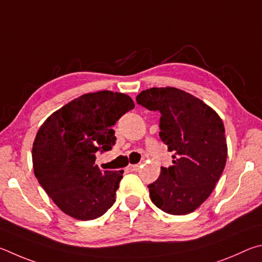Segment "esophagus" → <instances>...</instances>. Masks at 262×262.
<instances>
[{
	"mask_svg": "<svg viewBox=\"0 0 262 262\" xmlns=\"http://www.w3.org/2000/svg\"><path fill=\"white\" fill-rule=\"evenodd\" d=\"M139 168H140L139 164H130V166H128V170H131V171H138Z\"/></svg>",
	"mask_w": 262,
	"mask_h": 262,
	"instance_id": "obj_1",
	"label": "esophagus"
}]
</instances>
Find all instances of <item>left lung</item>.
<instances>
[{
  "instance_id": "8db88e82",
  "label": "left lung",
  "mask_w": 262,
  "mask_h": 262,
  "mask_svg": "<svg viewBox=\"0 0 262 262\" xmlns=\"http://www.w3.org/2000/svg\"><path fill=\"white\" fill-rule=\"evenodd\" d=\"M137 102L159 112L160 138L173 152L148 185L152 203L171 215H186L212 193L226 167L228 147L221 117L203 100L176 87H152Z\"/></svg>"
}]
</instances>
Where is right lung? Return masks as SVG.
Masks as SVG:
<instances>
[{"mask_svg":"<svg viewBox=\"0 0 262 262\" xmlns=\"http://www.w3.org/2000/svg\"><path fill=\"white\" fill-rule=\"evenodd\" d=\"M134 108L128 95L99 91L70 101L40 126L32 148L34 175L69 216L89 221L114 205L123 170L102 172L95 153L112 149L113 126Z\"/></svg>","mask_w":262,"mask_h":262,"instance_id":"1","label":"right lung"}]
</instances>
